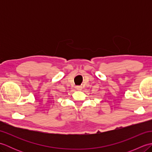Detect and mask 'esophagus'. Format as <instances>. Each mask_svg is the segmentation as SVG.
I'll return each instance as SVG.
<instances>
[{
    "mask_svg": "<svg viewBox=\"0 0 152 152\" xmlns=\"http://www.w3.org/2000/svg\"><path fill=\"white\" fill-rule=\"evenodd\" d=\"M82 89V88L81 86H76V89L78 90H81Z\"/></svg>",
    "mask_w": 152,
    "mask_h": 152,
    "instance_id": "esophagus-1",
    "label": "esophagus"
}]
</instances>
